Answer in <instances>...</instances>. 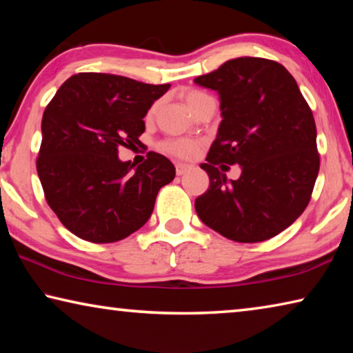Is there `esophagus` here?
Segmentation results:
<instances>
[{
  "label": "esophagus",
  "mask_w": 353,
  "mask_h": 353,
  "mask_svg": "<svg viewBox=\"0 0 353 353\" xmlns=\"http://www.w3.org/2000/svg\"><path fill=\"white\" fill-rule=\"evenodd\" d=\"M191 168H193V166H191V165H187V163H177V165H176L177 176H183L185 172H188Z\"/></svg>",
  "instance_id": "esophagus-1"
}]
</instances>
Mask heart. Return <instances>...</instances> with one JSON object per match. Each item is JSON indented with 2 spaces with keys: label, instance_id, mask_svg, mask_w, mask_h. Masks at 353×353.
I'll use <instances>...</instances> for the list:
<instances>
[{
  "label": "heart",
  "instance_id": "1",
  "mask_svg": "<svg viewBox=\"0 0 353 353\" xmlns=\"http://www.w3.org/2000/svg\"><path fill=\"white\" fill-rule=\"evenodd\" d=\"M204 97V93L201 92H188L185 94V101L190 105L191 103H194L196 99ZM163 149L166 152H170L172 155H177V157L182 159H191L194 157L196 154L199 152V143L194 140H188V139H182V140H171L166 141L163 145Z\"/></svg>",
  "mask_w": 353,
  "mask_h": 353
}]
</instances>
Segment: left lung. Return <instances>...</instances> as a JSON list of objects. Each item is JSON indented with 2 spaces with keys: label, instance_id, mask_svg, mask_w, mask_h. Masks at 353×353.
Masks as SVG:
<instances>
[{
  "label": "left lung",
  "instance_id": "8db88e82",
  "mask_svg": "<svg viewBox=\"0 0 353 353\" xmlns=\"http://www.w3.org/2000/svg\"><path fill=\"white\" fill-rule=\"evenodd\" d=\"M194 82L219 94L223 117L201 163L210 187L196 198V213L229 240H270L312 198L319 172L313 113L290 71L268 59H232ZM224 163L241 165L236 181Z\"/></svg>",
  "mask_w": 353,
  "mask_h": 353
}]
</instances>
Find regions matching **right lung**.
I'll list each match as a JSON object with an SVG mask.
<instances>
[{
  "mask_svg": "<svg viewBox=\"0 0 353 353\" xmlns=\"http://www.w3.org/2000/svg\"><path fill=\"white\" fill-rule=\"evenodd\" d=\"M170 83L79 73L59 88L41 118L37 172L48 205L82 240L113 243L146 224L155 198L176 176L162 154L135 168L118 157L145 132L148 110Z\"/></svg>",
  "mask_w": 353,
  "mask_h": 353,
  "instance_id": "1",
  "label": "right lung"
}]
</instances>
